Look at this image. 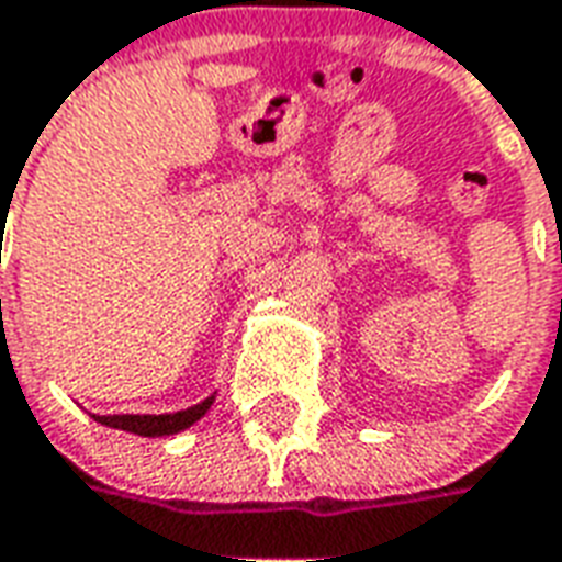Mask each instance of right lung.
I'll use <instances>...</instances> for the list:
<instances>
[{"instance_id": "obj_1", "label": "right lung", "mask_w": 562, "mask_h": 562, "mask_svg": "<svg viewBox=\"0 0 562 562\" xmlns=\"http://www.w3.org/2000/svg\"><path fill=\"white\" fill-rule=\"evenodd\" d=\"M211 405H214V396H207L193 408L176 411V414H112V417L94 419L110 429L131 431V435H143V438H164V435H176V431L193 426L199 417H205Z\"/></svg>"}]
</instances>
